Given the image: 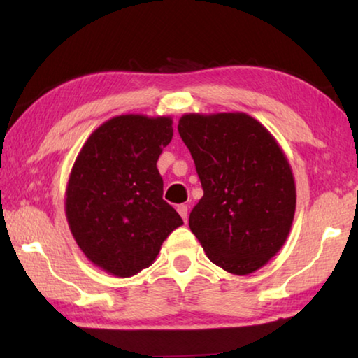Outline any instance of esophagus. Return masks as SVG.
Wrapping results in <instances>:
<instances>
[{"label": "esophagus", "mask_w": 358, "mask_h": 358, "mask_svg": "<svg viewBox=\"0 0 358 358\" xmlns=\"http://www.w3.org/2000/svg\"><path fill=\"white\" fill-rule=\"evenodd\" d=\"M177 211L180 213V216L183 217V221L186 222V221H187V205H185V203L178 205V207H177Z\"/></svg>", "instance_id": "34e87169"}]
</instances>
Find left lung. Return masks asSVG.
<instances>
[{
	"mask_svg": "<svg viewBox=\"0 0 358 358\" xmlns=\"http://www.w3.org/2000/svg\"><path fill=\"white\" fill-rule=\"evenodd\" d=\"M178 132L196 164L203 197L189 227L207 257L250 275L281 250L295 213V181L275 137L246 113H187Z\"/></svg>",
	"mask_w": 358,
	"mask_h": 358,
	"instance_id": "obj_1",
	"label": "left lung"
}]
</instances>
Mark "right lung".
Here are the masks:
<instances>
[{"mask_svg":"<svg viewBox=\"0 0 358 358\" xmlns=\"http://www.w3.org/2000/svg\"><path fill=\"white\" fill-rule=\"evenodd\" d=\"M171 117L120 115L101 124L78 153L66 187V217L77 245L107 273L147 268L183 224L162 199L156 162L172 141Z\"/></svg>","mask_w":358,"mask_h":358,"instance_id":"add662e5","label":"right lung"}]
</instances>
